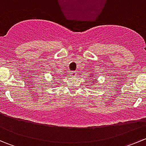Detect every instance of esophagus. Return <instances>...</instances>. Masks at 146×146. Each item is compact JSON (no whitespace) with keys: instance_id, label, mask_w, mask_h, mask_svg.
<instances>
[{"instance_id":"1","label":"esophagus","mask_w":146,"mask_h":146,"mask_svg":"<svg viewBox=\"0 0 146 146\" xmlns=\"http://www.w3.org/2000/svg\"><path fill=\"white\" fill-rule=\"evenodd\" d=\"M69 75H70V76H72V77H75V76H76V75H77V72L76 71H70Z\"/></svg>"}]
</instances>
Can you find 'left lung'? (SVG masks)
<instances>
[{
    "mask_svg": "<svg viewBox=\"0 0 146 146\" xmlns=\"http://www.w3.org/2000/svg\"><path fill=\"white\" fill-rule=\"evenodd\" d=\"M91 82H95V81H91Z\"/></svg>",
    "mask_w": 146,
    "mask_h": 146,
    "instance_id": "8db88e82",
    "label": "left lung"
}]
</instances>
